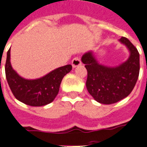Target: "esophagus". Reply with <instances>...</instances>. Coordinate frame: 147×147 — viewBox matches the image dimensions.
<instances>
[{
  "label": "esophagus",
  "instance_id": "obj_1",
  "mask_svg": "<svg viewBox=\"0 0 147 147\" xmlns=\"http://www.w3.org/2000/svg\"><path fill=\"white\" fill-rule=\"evenodd\" d=\"M80 65H82V62H81V59L78 57L74 58L72 61H71V65L73 68H76L77 66H79Z\"/></svg>",
  "mask_w": 147,
  "mask_h": 147
}]
</instances>
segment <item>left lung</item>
Masks as SVG:
<instances>
[{
    "mask_svg": "<svg viewBox=\"0 0 147 147\" xmlns=\"http://www.w3.org/2000/svg\"><path fill=\"white\" fill-rule=\"evenodd\" d=\"M119 42L130 52L125 62L117 66L100 64L93 51L85 53L82 62L88 71V92L98 102L111 105L127 97L134 88L140 72V54L137 48L126 37Z\"/></svg>",
    "mask_w": 147,
    "mask_h": 147,
    "instance_id": "8db88e82",
    "label": "left lung"
}]
</instances>
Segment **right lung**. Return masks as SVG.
<instances>
[{
  "mask_svg": "<svg viewBox=\"0 0 147 147\" xmlns=\"http://www.w3.org/2000/svg\"><path fill=\"white\" fill-rule=\"evenodd\" d=\"M71 69V65H67L54 69L41 78L26 79L13 69L10 49L7 53L5 74L9 87L17 100L33 107L44 106L53 102L59 93L62 78Z\"/></svg>",
  "mask_w": 147,
  "mask_h": 147,
  "instance_id": "1",
  "label": "right lung"
}]
</instances>
